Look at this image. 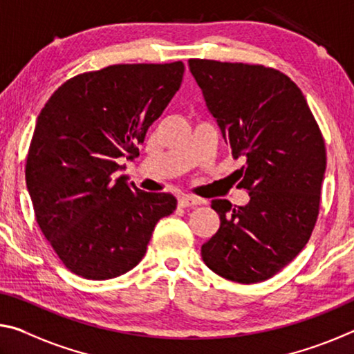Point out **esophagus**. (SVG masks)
Segmentation results:
<instances>
[{"instance_id":"obj_1","label":"esophagus","mask_w":354,"mask_h":354,"mask_svg":"<svg viewBox=\"0 0 354 354\" xmlns=\"http://www.w3.org/2000/svg\"><path fill=\"white\" fill-rule=\"evenodd\" d=\"M178 205L181 207H192V206H198L201 205V200L196 198V196L192 195H178Z\"/></svg>"}]
</instances>
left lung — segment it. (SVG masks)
<instances>
[{"label":"left lung","instance_id":"8db88e82","mask_svg":"<svg viewBox=\"0 0 354 354\" xmlns=\"http://www.w3.org/2000/svg\"><path fill=\"white\" fill-rule=\"evenodd\" d=\"M190 73L234 158L250 201L212 200L220 227L201 247L214 273L241 284L277 274L308 243L319 215L325 142L289 76L263 65L190 59Z\"/></svg>","mask_w":354,"mask_h":354}]
</instances>
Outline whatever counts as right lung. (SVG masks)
Returning <instances> with one entry per match:
<instances>
[{"mask_svg": "<svg viewBox=\"0 0 354 354\" xmlns=\"http://www.w3.org/2000/svg\"><path fill=\"white\" fill-rule=\"evenodd\" d=\"M184 64H123L64 82L37 117L26 187L46 241L70 272L117 278L145 256L158 221L176 209L164 192L113 179L179 91Z\"/></svg>", "mask_w": 354, "mask_h": 354, "instance_id": "right-lung-1", "label": "right lung"}]
</instances>
